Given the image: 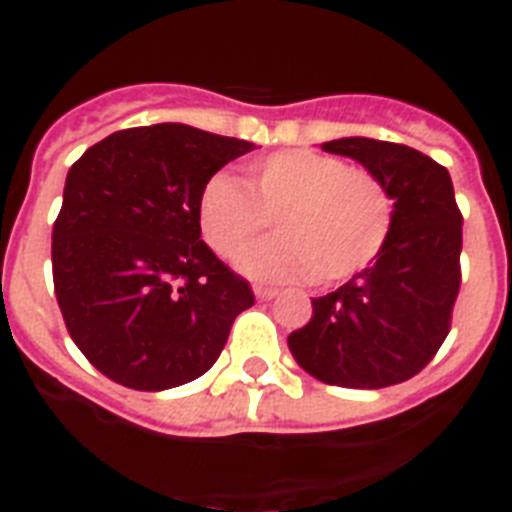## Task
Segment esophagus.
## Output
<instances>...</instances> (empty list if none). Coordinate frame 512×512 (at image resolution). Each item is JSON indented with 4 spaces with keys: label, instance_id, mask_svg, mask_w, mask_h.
<instances>
[{
    "label": "esophagus",
    "instance_id": "1",
    "mask_svg": "<svg viewBox=\"0 0 512 512\" xmlns=\"http://www.w3.org/2000/svg\"><path fill=\"white\" fill-rule=\"evenodd\" d=\"M255 297L257 300H273V297H279V292L268 287H255Z\"/></svg>",
    "mask_w": 512,
    "mask_h": 512
}]
</instances>
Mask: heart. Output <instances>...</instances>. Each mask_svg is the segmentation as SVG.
Here are the masks:
<instances>
[{
    "label": "heart",
    "instance_id": "b5f03b06",
    "mask_svg": "<svg viewBox=\"0 0 512 512\" xmlns=\"http://www.w3.org/2000/svg\"><path fill=\"white\" fill-rule=\"evenodd\" d=\"M201 236L225 260L239 257L271 225L276 239L239 260L249 279L337 284L366 271L393 231L396 201L380 177L319 151H279L247 167V188L212 175L196 199Z\"/></svg>",
    "mask_w": 512,
    "mask_h": 512
}]
</instances>
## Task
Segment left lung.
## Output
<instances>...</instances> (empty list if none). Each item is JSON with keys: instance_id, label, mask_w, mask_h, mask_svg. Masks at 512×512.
<instances>
[{"instance_id": "obj_1", "label": "left lung", "mask_w": 512, "mask_h": 512, "mask_svg": "<svg viewBox=\"0 0 512 512\" xmlns=\"http://www.w3.org/2000/svg\"><path fill=\"white\" fill-rule=\"evenodd\" d=\"M388 185L393 231L366 271L313 297V316L287 337L305 372L327 385L377 390L404 382L436 356L460 292L462 215L452 177L430 156L374 138L324 143Z\"/></svg>"}]
</instances>
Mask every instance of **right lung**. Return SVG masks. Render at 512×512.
Instances as JSON below:
<instances>
[{"instance_id": "right-lung-1", "label": "right lung", "mask_w": 512, "mask_h": 512, "mask_svg": "<svg viewBox=\"0 0 512 512\" xmlns=\"http://www.w3.org/2000/svg\"><path fill=\"white\" fill-rule=\"evenodd\" d=\"M255 143L164 122L108 135L68 170L52 225V281L68 335L132 390L196 380L255 305L201 241V185Z\"/></svg>"}]
</instances>
